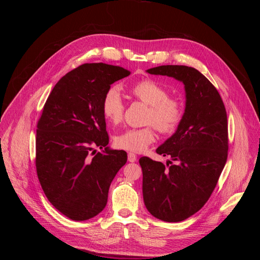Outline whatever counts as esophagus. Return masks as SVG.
I'll return each instance as SVG.
<instances>
[{"mask_svg": "<svg viewBox=\"0 0 260 260\" xmlns=\"http://www.w3.org/2000/svg\"><path fill=\"white\" fill-rule=\"evenodd\" d=\"M128 160L130 162H135L137 160V155L133 154V153H129L128 154Z\"/></svg>", "mask_w": 260, "mask_h": 260, "instance_id": "1", "label": "esophagus"}]
</instances>
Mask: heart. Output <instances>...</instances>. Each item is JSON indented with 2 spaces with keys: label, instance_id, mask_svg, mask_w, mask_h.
I'll use <instances>...</instances> for the list:
<instances>
[{
  "label": "heart",
  "instance_id": "b5f03b06",
  "mask_svg": "<svg viewBox=\"0 0 260 260\" xmlns=\"http://www.w3.org/2000/svg\"><path fill=\"white\" fill-rule=\"evenodd\" d=\"M136 100L148 106L145 122L151 123L143 128L128 129L115 139L118 148L141 153L145 151L156 139L155 127L164 135H171L183 119L184 106L182 101L170 96L169 91L153 79H143L133 84L129 90ZM124 104L119 91L111 88L102 101V113L113 124L119 123L123 118Z\"/></svg>",
  "mask_w": 260,
  "mask_h": 260
}]
</instances>
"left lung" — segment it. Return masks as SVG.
<instances>
[{
    "label": "left lung",
    "instance_id": "left-lung-1",
    "mask_svg": "<svg viewBox=\"0 0 260 260\" xmlns=\"http://www.w3.org/2000/svg\"><path fill=\"white\" fill-rule=\"evenodd\" d=\"M151 75L183 82L185 111L177 131L156 153L170 156L167 166L141 157L143 200L147 210L166 222H179L198 212L209 200L228 158V119L219 92L198 69L165 65Z\"/></svg>",
    "mask_w": 260,
    "mask_h": 260
}]
</instances>
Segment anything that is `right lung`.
Wrapping results in <instances>:
<instances>
[{
    "label": "right lung",
    "mask_w": 260,
    "mask_h": 260,
    "mask_svg": "<svg viewBox=\"0 0 260 260\" xmlns=\"http://www.w3.org/2000/svg\"><path fill=\"white\" fill-rule=\"evenodd\" d=\"M129 75L119 66L83 64L62 77L45 102L37 125V174L46 198L69 219L100 214L113 179L127 162L124 151L107 147L102 101L111 84Z\"/></svg>",
    "instance_id": "right-lung-1"
}]
</instances>
